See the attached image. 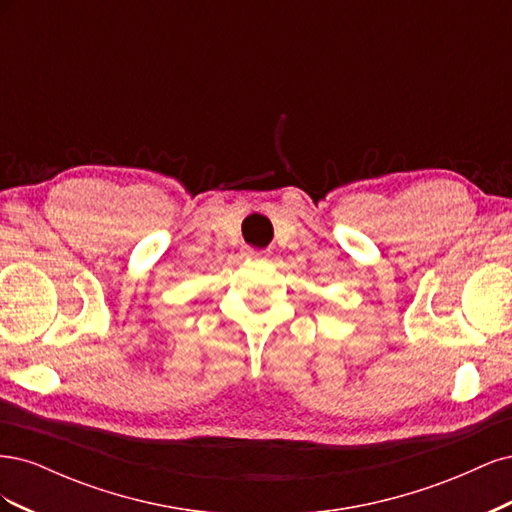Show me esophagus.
Returning a JSON list of instances; mask_svg holds the SVG:
<instances>
[{"label":"esophagus","instance_id":"34e87169","mask_svg":"<svg viewBox=\"0 0 512 512\" xmlns=\"http://www.w3.org/2000/svg\"><path fill=\"white\" fill-rule=\"evenodd\" d=\"M262 252H256V250H250V252H247V256H260Z\"/></svg>","mask_w":512,"mask_h":512}]
</instances>
